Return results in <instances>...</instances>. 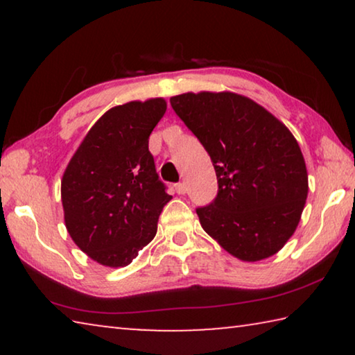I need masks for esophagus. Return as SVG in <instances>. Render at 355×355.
<instances>
[{
    "label": "esophagus",
    "instance_id": "34e87169",
    "mask_svg": "<svg viewBox=\"0 0 355 355\" xmlns=\"http://www.w3.org/2000/svg\"><path fill=\"white\" fill-rule=\"evenodd\" d=\"M175 191H177V194L183 196V194H186V191H188V188H186L184 183H177L175 184Z\"/></svg>",
    "mask_w": 355,
    "mask_h": 355
}]
</instances>
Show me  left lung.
<instances>
[{"instance_id":"1","label":"left lung","mask_w":355,"mask_h":355,"mask_svg":"<svg viewBox=\"0 0 355 355\" xmlns=\"http://www.w3.org/2000/svg\"><path fill=\"white\" fill-rule=\"evenodd\" d=\"M171 105L205 147L218 177L216 199L196 209L203 230L243 261L277 254L309 194L307 167L291 131L233 92H188Z\"/></svg>"}]
</instances>
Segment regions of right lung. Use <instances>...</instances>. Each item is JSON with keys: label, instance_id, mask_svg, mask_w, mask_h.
I'll list each match as a JSON object with an SVG mask.
<instances>
[{"label": "right lung", "instance_id": "1", "mask_svg": "<svg viewBox=\"0 0 355 355\" xmlns=\"http://www.w3.org/2000/svg\"><path fill=\"white\" fill-rule=\"evenodd\" d=\"M167 110L164 98L106 111L71 156L61 182L64 220L84 254L123 268L152 241L166 192L148 137Z\"/></svg>", "mask_w": 355, "mask_h": 355}]
</instances>
